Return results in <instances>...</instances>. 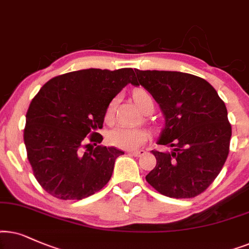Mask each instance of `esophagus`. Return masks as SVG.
Returning <instances> with one entry per match:
<instances>
[{"instance_id": "esophagus-1", "label": "esophagus", "mask_w": 249, "mask_h": 249, "mask_svg": "<svg viewBox=\"0 0 249 249\" xmlns=\"http://www.w3.org/2000/svg\"><path fill=\"white\" fill-rule=\"evenodd\" d=\"M127 152H128V154H130V155L135 156V157H140V156L145 154L144 150H130V151H127Z\"/></svg>"}]
</instances>
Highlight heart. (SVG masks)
Listing matches in <instances>:
<instances>
[{"label":"heart","instance_id":"1","mask_svg":"<svg viewBox=\"0 0 249 249\" xmlns=\"http://www.w3.org/2000/svg\"><path fill=\"white\" fill-rule=\"evenodd\" d=\"M133 98L137 102L141 110L144 112L148 110H152L154 104H152L151 95L143 89H138L133 92ZM116 99L109 102L107 110H106V118L110 119L115 112ZM148 139L147 131L143 128H134V127H125L117 126L109 132L108 140L110 144L122 149H137L143 144Z\"/></svg>","mask_w":249,"mask_h":249}]
</instances>
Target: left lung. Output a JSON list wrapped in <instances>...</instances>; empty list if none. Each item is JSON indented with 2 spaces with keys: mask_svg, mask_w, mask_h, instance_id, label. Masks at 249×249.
<instances>
[{
  "mask_svg": "<svg viewBox=\"0 0 249 249\" xmlns=\"http://www.w3.org/2000/svg\"><path fill=\"white\" fill-rule=\"evenodd\" d=\"M138 81L152 95L165 117L152 150L155 168L145 180L164 196L192 198L204 192L220 173L229 155L231 125L217 92L207 81L181 71H139Z\"/></svg>",
  "mask_w": 249,
  "mask_h": 249,
  "instance_id": "left-lung-1",
  "label": "left lung"
}]
</instances>
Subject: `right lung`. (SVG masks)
I'll use <instances>...</instances> for the list:
<instances>
[{
    "mask_svg": "<svg viewBox=\"0 0 249 249\" xmlns=\"http://www.w3.org/2000/svg\"><path fill=\"white\" fill-rule=\"evenodd\" d=\"M132 68L83 69L57 76L42 86L26 114L24 141L33 173L41 187L62 200L90 197L110 180L115 160L124 154L115 147L91 151L85 137L101 143L106 110L127 84Z\"/></svg>",
    "mask_w": 249,
    "mask_h": 249,
    "instance_id": "obj_1",
    "label": "right lung"
}]
</instances>
